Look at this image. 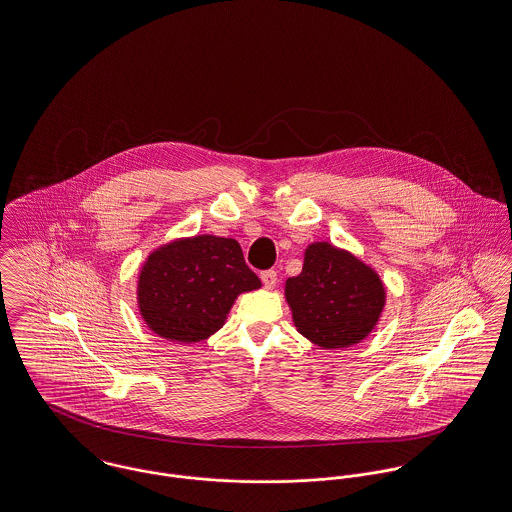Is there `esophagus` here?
<instances>
[{
  "instance_id": "34e87169",
  "label": "esophagus",
  "mask_w": 512,
  "mask_h": 512,
  "mask_svg": "<svg viewBox=\"0 0 512 512\" xmlns=\"http://www.w3.org/2000/svg\"><path fill=\"white\" fill-rule=\"evenodd\" d=\"M261 280L265 288H274L276 286V271H263L261 272Z\"/></svg>"
}]
</instances>
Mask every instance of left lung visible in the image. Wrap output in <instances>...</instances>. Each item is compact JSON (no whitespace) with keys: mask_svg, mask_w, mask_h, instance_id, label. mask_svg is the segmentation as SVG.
<instances>
[{"mask_svg":"<svg viewBox=\"0 0 512 512\" xmlns=\"http://www.w3.org/2000/svg\"><path fill=\"white\" fill-rule=\"evenodd\" d=\"M286 301L298 331L321 348L361 342L385 307L379 274L327 241L305 249L303 269L286 280Z\"/></svg>","mask_w":512,"mask_h":512,"instance_id":"obj_1","label":"left lung"}]
</instances>
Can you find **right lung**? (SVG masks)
Here are the masks:
<instances>
[{"label": "right lung", "mask_w": 512, "mask_h": 512, "mask_svg": "<svg viewBox=\"0 0 512 512\" xmlns=\"http://www.w3.org/2000/svg\"><path fill=\"white\" fill-rule=\"evenodd\" d=\"M261 288L232 238L195 236L152 251L139 274V311L151 331L201 342L218 331L241 292Z\"/></svg>", "instance_id": "add662e5"}]
</instances>
